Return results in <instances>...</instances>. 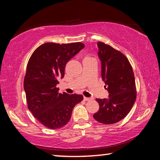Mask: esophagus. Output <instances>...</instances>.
<instances>
[{"label":"esophagus","instance_id":"obj_1","mask_svg":"<svg viewBox=\"0 0 160 160\" xmlns=\"http://www.w3.org/2000/svg\"><path fill=\"white\" fill-rule=\"evenodd\" d=\"M93 99V98H92V97H84V100H85V101H90V100Z\"/></svg>","mask_w":160,"mask_h":160}]
</instances>
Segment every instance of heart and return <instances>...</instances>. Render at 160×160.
<instances>
[{"label": "heart", "mask_w": 160, "mask_h": 160, "mask_svg": "<svg viewBox=\"0 0 160 160\" xmlns=\"http://www.w3.org/2000/svg\"><path fill=\"white\" fill-rule=\"evenodd\" d=\"M88 58H90V57H88Z\"/></svg>", "instance_id": "b5f03b06"}]
</instances>
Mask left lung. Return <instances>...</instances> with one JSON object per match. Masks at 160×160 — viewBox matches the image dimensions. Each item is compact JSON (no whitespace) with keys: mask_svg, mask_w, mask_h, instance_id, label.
Here are the masks:
<instances>
[{"mask_svg":"<svg viewBox=\"0 0 160 160\" xmlns=\"http://www.w3.org/2000/svg\"><path fill=\"white\" fill-rule=\"evenodd\" d=\"M98 56L102 63V78L108 86L109 99H96L99 109L94 118L103 124L117 123L131 110L136 99L134 73L125 55L110 45L98 42Z\"/></svg>","mask_w":160,"mask_h":160,"instance_id":"left-lung-1","label":"left lung"}]
</instances>
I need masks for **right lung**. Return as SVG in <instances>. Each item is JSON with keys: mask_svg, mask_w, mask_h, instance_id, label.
Returning <instances> with one entry per match:
<instances>
[{"mask_svg": "<svg viewBox=\"0 0 160 160\" xmlns=\"http://www.w3.org/2000/svg\"><path fill=\"white\" fill-rule=\"evenodd\" d=\"M85 47L81 42L45 43L36 48L27 65L24 89L28 107L40 123L50 129L66 125L80 94L58 93V79L65 75L66 63Z\"/></svg>", "mask_w": 160, "mask_h": 160, "instance_id": "right-lung-1", "label": "right lung"}]
</instances>
